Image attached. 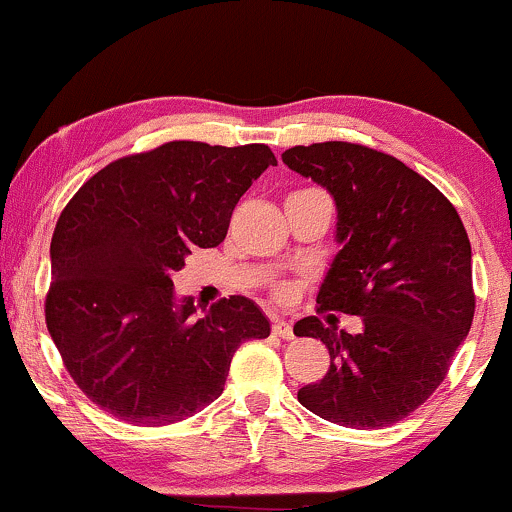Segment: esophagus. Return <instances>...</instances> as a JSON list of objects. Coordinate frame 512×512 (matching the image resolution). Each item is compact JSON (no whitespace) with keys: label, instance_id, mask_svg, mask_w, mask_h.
<instances>
[{"label":"esophagus","instance_id":"1","mask_svg":"<svg viewBox=\"0 0 512 512\" xmlns=\"http://www.w3.org/2000/svg\"><path fill=\"white\" fill-rule=\"evenodd\" d=\"M272 332L281 339H293V327L286 320H279V317L272 322Z\"/></svg>","mask_w":512,"mask_h":512}]
</instances>
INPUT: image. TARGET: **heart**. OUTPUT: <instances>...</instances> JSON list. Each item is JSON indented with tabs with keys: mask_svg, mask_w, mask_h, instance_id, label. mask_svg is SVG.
<instances>
[{
	"mask_svg": "<svg viewBox=\"0 0 512 512\" xmlns=\"http://www.w3.org/2000/svg\"><path fill=\"white\" fill-rule=\"evenodd\" d=\"M276 296H279L281 301H286V298H291V289H289V286H281V289L276 291Z\"/></svg>",
	"mask_w": 512,
	"mask_h": 512,
	"instance_id": "1",
	"label": "heart"
}]
</instances>
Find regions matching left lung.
<instances>
[{
	"label": "left lung",
	"mask_w": 512,
	"mask_h": 512,
	"mask_svg": "<svg viewBox=\"0 0 512 512\" xmlns=\"http://www.w3.org/2000/svg\"><path fill=\"white\" fill-rule=\"evenodd\" d=\"M281 161L337 204V243L317 313L358 315V334L310 315L296 337L330 351L298 402L349 428H383L419 409L448 375L474 320L472 245L448 197L395 156L349 142L293 146Z\"/></svg>",
	"instance_id": "left-lung-1"
}]
</instances>
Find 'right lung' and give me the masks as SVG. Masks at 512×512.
I'll return each mask as SVG.
<instances>
[{
	"label": "right lung",
	"mask_w": 512,
	"mask_h": 512,
	"mask_svg": "<svg viewBox=\"0 0 512 512\" xmlns=\"http://www.w3.org/2000/svg\"><path fill=\"white\" fill-rule=\"evenodd\" d=\"M269 166L264 144L168 142L108 163L64 207L45 322L79 390L115 419L168 426L197 414L221 397L238 346L269 337L250 298L197 317L170 279L192 250L223 243Z\"/></svg>",
	"instance_id": "add662e5"
}]
</instances>
